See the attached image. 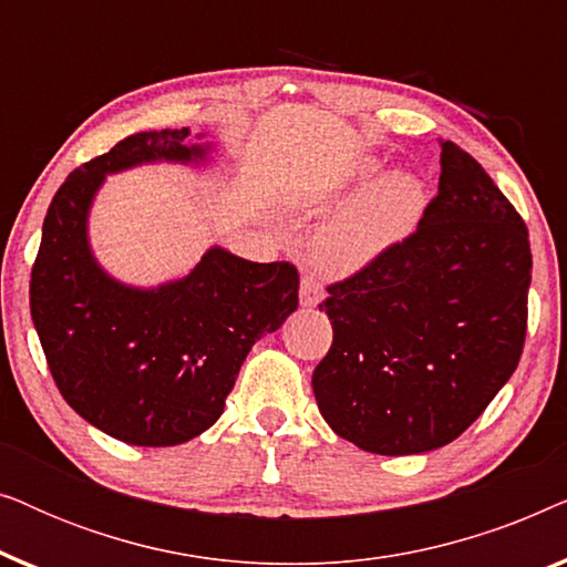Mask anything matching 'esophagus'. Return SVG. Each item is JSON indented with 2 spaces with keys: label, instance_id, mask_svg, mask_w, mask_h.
Instances as JSON below:
<instances>
[{
  "label": "esophagus",
  "instance_id": "1",
  "mask_svg": "<svg viewBox=\"0 0 567 567\" xmlns=\"http://www.w3.org/2000/svg\"><path fill=\"white\" fill-rule=\"evenodd\" d=\"M322 297H324V289H322L320 278L309 276V274H307L305 278H301V286H299V299H301V305H305V307H315V305H320Z\"/></svg>",
  "mask_w": 567,
  "mask_h": 567
}]
</instances>
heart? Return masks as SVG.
<instances>
[{"label": "heart", "instance_id": "b5f03b06", "mask_svg": "<svg viewBox=\"0 0 567 567\" xmlns=\"http://www.w3.org/2000/svg\"><path fill=\"white\" fill-rule=\"evenodd\" d=\"M379 173L377 162H369L355 175V190L367 185ZM355 190H338L324 200V206H338ZM425 208V185L421 177L410 173L386 175L384 181L355 198L343 208L312 245V258L322 270L332 276H348L363 270L382 258L386 250L402 243L415 229Z\"/></svg>", "mask_w": 567, "mask_h": 567}]
</instances>
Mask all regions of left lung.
Wrapping results in <instances>:
<instances>
[{
	"instance_id": "obj_1",
	"label": "left lung",
	"mask_w": 567,
	"mask_h": 567,
	"mask_svg": "<svg viewBox=\"0 0 567 567\" xmlns=\"http://www.w3.org/2000/svg\"><path fill=\"white\" fill-rule=\"evenodd\" d=\"M529 284L524 219L472 154L441 142L417 229L328 286L332 346L312 374L322 417L384 456L462 436L518 367Z\"/></svg>"
}]
</instances>
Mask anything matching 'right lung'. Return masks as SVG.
Listing matches in <instances>:
<instances>
[{"label":"right lung","instance_id":"obj_1","mask_svg":"<svg viewBox=\"0 0 567 567\" xmlns=\"http://www.w3.org/2000/svg\"><path fill=\"white\" fill-rule=\"evenodd\" d=\"M206 152L188 128L138 131L76 167L51 200L30 274V315L61 398L134 446H175L212 429L255 340L299 305L286 260L212 247L181 281L134 289L92 258L87 214L107 173Z\"/></svg>","mask_w":567,"mask_h":567}]
</instances>
